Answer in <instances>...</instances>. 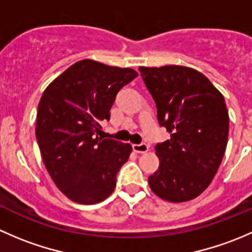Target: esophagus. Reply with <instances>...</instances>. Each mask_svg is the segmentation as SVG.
<instances>
[{"mask_svg": "<svg viewBox=\"0 0 252 252\" xmlns=\"http://www.w3.org/2000/svg\"><path fill=\"white\" fill-rule=\"evenodd\" d=\"M133 150L136 154H146L149 151V145L146 144H134Z\"/></svg>", "mask_w": 252, "mask_h": 252, "instance_id": "esophagus-1", "label": "esophagus"}]
</instances>
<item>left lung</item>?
<instances>
[{
    "instance_id": "obj_1",
    "label": "left lung",
    "mask_w": 252,
    "mask_h": 252,
    "mask_svg": "<svg viewBox=\"0 0 252 252\" xmlns=\"http://www.w3.org/2000/svg\"><path fill=\"white\" fill-rule=\"evenodd\" d=\"M154 97L157 118L171 139L156 146L159 167L149 177L152 191L169 202L195 199L222 162L229 116L224 97L202 73L184 65L139 67Z\"/></svg>"
}]
</instances>
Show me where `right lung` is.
Wrapping results in <instances>:
<instances>
[{
	"instance_id": "right-lung-1",
	"label": "right lung",
	"mask_w": 252,
	"mask_h": 252,
	"mask_svg": "<svg viewBox=\"0 0 252 252\" xmlns=\"http://www.w3.org/2000/svg\"><path fill=\"white\" fill-rule=\"evenodd\" d=\"M136 77L131 68L83 60L45 89L35 133L48 174L73 202L98 204L113 192L131 145L98 134L117 93Z\"/></svg>"
}]
</instances>
